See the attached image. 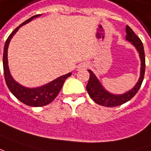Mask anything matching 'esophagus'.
<instances>
[{
    "mask_svg": "<svg viewBox=\"0 0 151 151\" xmlns=\"http://www.w3.org/2000/svg\"><path fill=\"white\" fill-rule=\"evenodd\" d=\"M88 67V64L87 63H82V64H80L79 66H78V69H81V68H85Z\"/></svg>",
    "mask_w": 151,
    "mask_h": 151,
    "instance_id": "1",
    "label": "esophagus"
}]
</instances>
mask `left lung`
<instances>
[{
	"mask_svg": "<svg viewBox=\"0 0 151 151\" xmlns=\"http://www.w3.org/2000/svg\"><path fill=\"white\" fill-rule=\"evenodd\" d=\"M126 32H127V36H126L127 40L132 42V44L136 47L140 54V60H141L140 77L138 83L131 91L124 93L122 95H113L106 92L105 89L102 88L100 82L96 78V76L93 74V72L88 70L90 77H89L88 83L87 84V91L93 101L97 104L103 106H108V107L116 106L122 105L127 101H130L139 91L143 79H144L145 70V58L143 44L140 40V38L137 37L134 31L128 25H127Z\"/></svg>",
	"mask_w": 151,
	"mask_h": 151,
	"instance_id": "obj_1",
	"label": "left lung"
}]
</instances>
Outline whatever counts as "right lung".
Instances as JSON below:
<instances>
[{
  "label": "right lung",
  "mask_w": 151,
  "mask_h": 151,
  "mask_svg": "<svg viewBox=\"0 0 151 151\" xmlns=\"http://www.w3.org/2000/svg\"><path fill=\"white\" fill-rule=\"evenodd\" d=\"M40 15H34L29 19L25 20L24 23L19 24L17 28H15L9 37L7 38L5 47H4V53H3V69H4V76L5 80L6 83L8 88L10 89L11 93L15 96L18 100L23 102L24 104L30 106H44L50 104V102L54 101L55 97L58 96V93L62 88L64 81L67 79L68 77L71 76V73L61 76L57 79L52 81L50 83L46 84L45 86H42L36 88H27L17 83L15 80L12 78L9 68H8V61H7V50L10 44L11 38L15 35L16 31L19 29L24 24L29 22L34 18H35Z\"/></svg>",
  "instance_id": "1"
}]
</instances>
